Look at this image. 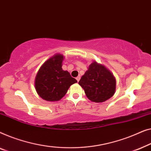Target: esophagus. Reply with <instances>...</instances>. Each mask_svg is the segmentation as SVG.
Listing matches in <instances>:
<instances>
[{
	"label": "esophagus",
	"instance_id": "1",
	"mask_svg": "<svg viewBox=\"0 0 151 151\" xmlns=\"http://www.w3.org/2000/svg\"><path fill=\"white\" fill-rule=\"evenodd\" d=\"M80 78H81V76H77V77H76V81H79Z\"/></svg>",
	"mask_w": 151,
	"mask_h": 151
}]
</instances>
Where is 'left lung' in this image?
Wrapping results in <instances>:
<instances>
[{"label":"left lung","mask_w":151,"mask_h":151,"mask_svg":"<svg viewBox=\"0 0 151 151\" xmlns=\"http://www.w3.org/2000/svg\"><path fill=\"white\" fill-rule=\"evenodd\" d=\"M78 84L83 88L87 97L95 103H103L113 96L116 92V81L109 70L93 61Z\"/></svg>","instance_id":"1"}]
</instances>
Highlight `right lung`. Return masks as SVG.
I'll list each match as a JSON object with an SVG mask.
<instances>
[{"instance_id":"right-lung-1","label":"right lung","mask_w":151,"mask_h":151,"mask_svg":"<svg viewBox=\"0 0 151 151\" xmlns=\"http://www.w3.org/2000/svg\"><path fill=\"white\" fill-rule=\"evenodd\" d=\"M63 56L56 54L43 63L35 76V86L38 95L47 101H58L70 87L77 82L67 70H62Z\"/></svg>"}]
</instances>
